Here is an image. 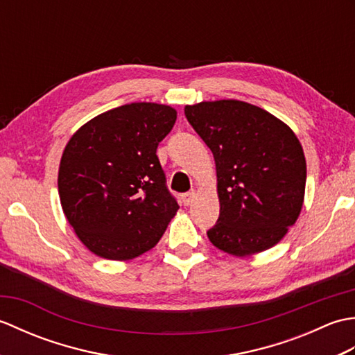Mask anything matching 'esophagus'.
<instances>
[{
    "label": "esophagus",
    "mask_w": 355,
    "mask_h": 355,
    "mask_svg": "<svg viewBox=\"0 0 355 355\" xmlns=\"http://www.w3.org/2000/svg\"><path fill=\"white\" fill-rule=\"evenodd\" d=\"M193 198H195V192H193V191H192V192H187V193H184L183 197H182V200H183V205H184V206H189V205H192Z\"/></svg>",
    "instance_id": "obj_1"
}]
</instances>
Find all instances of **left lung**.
Returning <instances> with one entry per match:
<instances>
[{"instance_id": "1", "label": "left lung", "mask_w": 355, "mask_h": 355, "mask_svg": "<svg viewBox=\"0 0 355 355\" xmlns=\"http://www.w3.org/2000/svg\"><path fill=\"white\" fill-rule=\"evenodd\" d=\"M184 114L216 164L220 218L207 230L210 243L235 256L277 244L304 205L306 162L296 134L241 101L186 105Z\"/></svg>"}]
</instances>
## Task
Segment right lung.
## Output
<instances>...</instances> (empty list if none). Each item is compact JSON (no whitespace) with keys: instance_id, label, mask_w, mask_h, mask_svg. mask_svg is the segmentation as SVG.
Listing matches in <instances>:
<instances>
[{"instance_id":"1","label":"right lung","mask_w":355,"mask_h":355,"mask_svg":"<svg viewBox=\"0 0 355 355\" xmlns=\"http://www.w3.org/2000/svg\"><path fill=\"white\" fill-rule=\"evenodd\" d=\"M168 105L128 103L73 134L59 164L62 210L89 252L128 261L150 250L177 214L157 146L172 130Z\"/></svg>"}]
</instances>
